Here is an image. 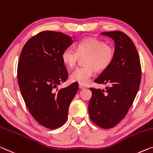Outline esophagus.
<instances>
[{"label": "esophagus", "mask_w": 153, "mask_h": 153, "mask_svg": "<svg viewBox=\"0 0 153 153\" xmlns=\"http://www.w3.org/2000/svg\"><path fill=\"white\" fill-rule=\"evenodd\" d=\"M79 88H80V89H85L86 87L85 86H84V85H82V84H79Z\"/></svg>", "instance_id": "34e87169"}]
</instances>
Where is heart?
I'll return each instance as SVG.
<instances>
[{
    "label": "heart",
    "instance_id": "1",
    "mask_svg": "<svg viewBox=\"0 0 153 153\" xmlns=\"http://www.w3.org/2000/svg\"><path fill=\"white\" fill-rule=\"evenodd\" d=\"M115 50L112 45L95 37H86L81 39L76 45V50L67 48L62 53V60L65 66L72 69L80 59L85 57V66L77 68L70 75V79L81 84L88 83L94 70L102 71L112 62Z\"/></svg>",
    "mask_w": 153,
    "mask_h": 153
}]
</instances>
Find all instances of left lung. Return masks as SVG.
<instances>
[{
	"instance_id": "left-lung-1",
	"label": "left lung",
	"mask_w": 153,
	"mask_h": 153,
	"mask_svg": "<svg viewBox=\"0 0 153 153\" xmlns=\"http://www.w3.org/2000/svg\"><path fill=\"white\" fill-rule=\"evenodd\" d=\"M101 35L112 38L115 56L111 65L94 82L110 84L106 90L90 88L92 97L88 103L91 120L103 129L118 124L132 105L141 82L140 56L132 40L119 30L103 32Z\"/></svg>"
}]
</instances>
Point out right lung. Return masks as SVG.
<instances>
[{
  "instance_id": "add662e5",
  "label": "right lung",
  "mask_w": 153,
  "mask_h": 153,
  "mask_svg": "<svg viewBox=\"0 0 153 153\" xmlns=\"http://www.w3.org/2000/svg\"><path fill=\"white\" fill-rule=\"evenodd\" d=\"M72 42L65 34L42 31L27 41L18 60V85L26 107L36 121L50 129L65 124L78 90L77 82L56 88L68 77L61 56Z\"/></svg>"
}]
</instances>
